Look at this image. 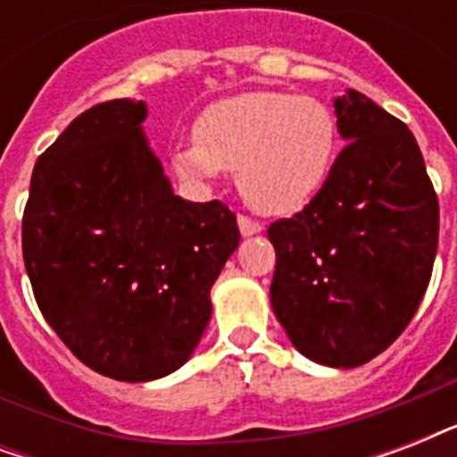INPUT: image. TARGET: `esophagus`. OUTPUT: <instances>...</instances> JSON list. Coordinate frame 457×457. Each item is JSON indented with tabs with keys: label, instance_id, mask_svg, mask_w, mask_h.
<instances>
[{
	"label": "esophagus",
	"instance_id": "obj_1",
	"mask_svg": "<svg viewBox=\"0 0 457 457\" xmlns=\"http://www.w3.org/2000/svg\"><path fill=\"white\" fill-rule=\"evenodd\" d=\"M237 225H239V232H242L244 237H251V235H258L261 229H263V225L258 220H253V218H249V215H239L237 218Z\"/></svg>",
	"mask_w": 457,
	"mask_h": 457
}]
</instances>
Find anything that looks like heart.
<instances>
[{
	"label": "heart",
	"mask_w": 457,
	"mask_h": 457,
	"mask_svg": "<svg viewBox=\"0 0 457 457\" xmlns=\"http://www.w3.org/2000/svg\"><path fill=\"white\" fill-rule=\"evenodd\" d=\"M337 145V118L318 96L261 89L204 109L194 145L178 146L172 163L189 179L237 170V187L253 211L287 215L322 189Z\"/></svg>",
	"instance_id": "heart-1"
}]
</instances>
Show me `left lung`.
<instances>
[{"mask_svg":"<svg viewBox=\"0 0 457 457\" xmlns=\"http://www.w3.org/2000/svg\"><path fill=\"white\" fill-rule=\"evenodd\" d=\"M334 109L348 145L311 204L268 228L270 303L305 358L358 368L401 337L425 296L439 199L405 123L355 89Z\"/></svg>","mask_w":457,"mask_h":457,"instance_id":"obj_1","label":"left lung"}]
</instances>
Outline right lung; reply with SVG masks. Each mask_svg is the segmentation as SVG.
I'll use <instances>...</instances> for the list:
<instances>
[{
  "mask_svg": "<svg viewBox=\"0 0 457 457\" xmlns=\"http://www.w3.org/2000/svg\"><path fill=\"white\" fill-rule=\"evenodd\" d=\"M146 104L75 118L35 163L23 261L39 311L78 361L120 382L182 368L211 320V287L239 244L222 201L172 194L146 145Z\"/></svg>",
  "mask_w": 457,
  "mask_h": 457,
  "instance_id": "right-lung-1",
  "label": "right lung"
}]
</instances>
